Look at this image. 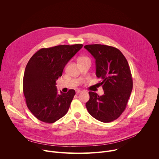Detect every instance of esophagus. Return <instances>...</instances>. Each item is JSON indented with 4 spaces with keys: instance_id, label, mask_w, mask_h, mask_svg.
Returning <instances> with one entry per match:
<instances>
[{
    "instance_id": "obj_1",
    "label": "esophagus",
    "mask_w": 159,
    "mask_h": 159,
    "mask_svg": "<svg viewBox=\"0 0 159 159\" xmlns=\"http://www.w3.org/2000/svg\"><path fill=\"white\" fill-rule=\"evenodd\" d=\"M82 92V90H76V93H77V94L81 93Z\"/></svg>"
}]
</instances>
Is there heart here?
<instances>
[{"label":"heart","instance_id":"obj_1","mask_svg":"<svg viewBox=\"0 0 159 159\" xmlns=\"http://www.w3.org/2000/svg\"><path fill=\"white\" fill-rule=\"evenodd\" d=\"M83 58H86V57H80L79 59H83Z\"/></svg>","mask_w":159,"mask_h":159}]
</instances>
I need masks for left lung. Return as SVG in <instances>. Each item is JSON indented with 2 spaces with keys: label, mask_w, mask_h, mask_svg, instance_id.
Here are the masks:
<instances>
[{
  "label": "left lung",
  "mask_w": 159,
  "mask_h": 159,
  "mask_svg": "<svg viewBox=\"0 0 159 159\" xmlns=\"http://www.w3.org/2000/svg\"><path fill=\"white\" fill-rule=\"evenodd\" d=\"M84 48L96 60V76L101 79L104 93L98 96L89 92L85 106L95 119L109 123L118 118L125 111L133 89L128 63L116 48L107 45L87 44Z\"/></svg>",
  "instance_id": "obj_1"
}]
</instances>
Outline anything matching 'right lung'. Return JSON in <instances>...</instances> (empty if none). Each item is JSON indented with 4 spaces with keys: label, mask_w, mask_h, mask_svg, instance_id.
Masks as SVG:
<instances>
[{
    "label": "right lung",
    "mask_w": 159,
    "mask_h": 159,
    "mask_svg": "<svg viewBox=\"0 0 159 159\" xmlns=\"http://www.w3.org/2000/svg\"><path fill=\"white\" fill-rule=\"evenodd\" d=\"M82 47L75 44L41 48L29 60L23 77V93L28 109L39 120L54 123L69 110L75 91L70 89L59 94L56 80Z\"/></svg>",
    "instance_id": "1"
}]
</instances>
